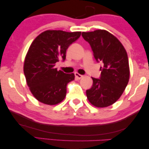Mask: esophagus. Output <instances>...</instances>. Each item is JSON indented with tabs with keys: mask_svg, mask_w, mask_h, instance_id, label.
I'll return each instance as SVG.
<instances>
[{
	"mask_svg": "<svg viewBox=\"0 0 149 149\" xmlns=\"http://www.w3.org/2000/svg\"><path fill=\"white\" fill-rule=\"evenodd\" d=\"M74 75H75V77H76L77 79H82V77H83V75L80 74L78 72H75L74 73Z\"/></svg>",
	"mask_w": 149,
	"mask_h": 149,
	"instance_id": "1",
	"label": "esophagus"
}]
</instances>
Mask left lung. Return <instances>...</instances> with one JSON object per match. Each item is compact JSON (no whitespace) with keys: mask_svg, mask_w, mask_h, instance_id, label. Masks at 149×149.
Here are the masks:
<instances>
[{"mask_svg":"<svg viewBox=\"0 0 149 149\" xmlns=\"http://www.w3.org/2000/svg\"><path fill=\"white\" fill-rule=\"evenodd\" d=\"M82 36L91 45L96 61L103 63L99 79L92 78L93 84L86 92L87 98L97 108L108 107L120 97L128 84L127 54L120 41L108 31L82 32Z\"/></svg>","mask_w":149,"mask_h":149,"instance_id":"left-lung-1","label":"left lung"}]
</instances>
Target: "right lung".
<instances>
[{
    "instance_id": "obj_1",
    "label": "right lung",
    "mask_w": 149,
    "mask_h": 149,
    "mask_svg": "<svg viewBox=\"0 0 149 149\" xmlns=\"http://www.w3.org/2000/svg\"><path fill=\"white\" fill-rule=\"evenodd\" d=\"M81 35L80 31L47 30L31 43L26 56L24 72L27 84L38 101L55 105L65 99L67 85L74 74L57 70L55 63L66 58V51Z\"/></svg>"
}]
</instances>
